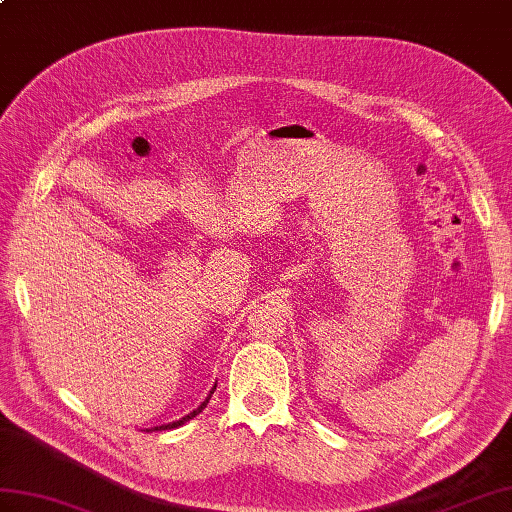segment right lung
Returning a JSON list of instances; mask_svg holds the SVG:
<instances>
[{
    "instance_id": "add662e5",
    "label": "right lung",
    "mask_w": 512,
    "mask_h": 512,
    "mask_svg": "<svg viewBox=\"0 0 512 512\" xmlns=\"http://www.w3.org/2000/svg\"><path fill=\"white\" fill-rule=\"evenodd\" d=\"M215 389H217V384L213 386V391H210L208 393V397H206V400L202 402V404H199L195 410H193V413H189V415H184L182 419H178V421H171V423H162V426H156V428H145L143 432H156V430H171V428H178V426H182V423H186V421H189V419H193L195 415H199V413H202V410L206 408V404H208V400H210V395H213L215 393Z\"/></svg>"
}]
</instances>
